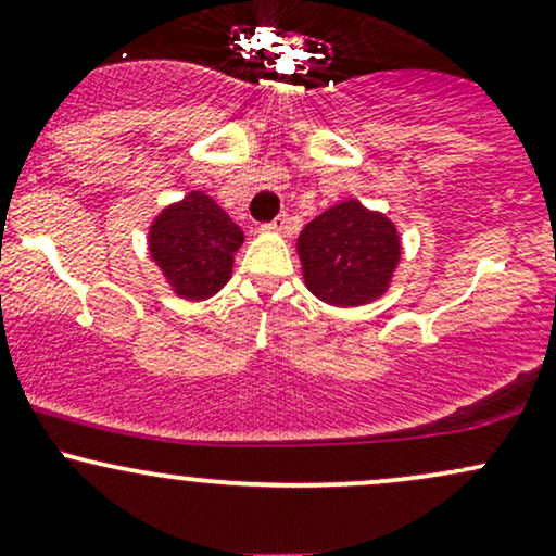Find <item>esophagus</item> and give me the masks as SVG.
I'll return each instance as SVG.
<instances>
[{"mask_svg":"<svg viewBox=\"0 0 556 556\" xmlns=\"http://www.w3.org/2000/svg\"><path fill=\"white\" fill-rule=\"evenodd\" d=\"M287 225H290V219H287V214H279L277 219L269 222V225H264L266 232H285Z\"/></svg>","mask_w":556,"mask_h":556,"instance_id":"obj_1","label":"esophagus"}]
</instances>
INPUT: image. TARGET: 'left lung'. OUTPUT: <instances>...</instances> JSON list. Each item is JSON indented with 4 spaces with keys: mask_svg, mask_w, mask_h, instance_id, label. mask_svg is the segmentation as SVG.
<instances>
[{
    "mask_svg": "<svg viewBox=\"0 0 556 556\" xmlns=\"http://www.w3.org/2000/svg\"><path fill=\"white\" fill-rule=\"evenodd\" d=\"M298 258L305 287L321 303L358 308L389 292L402 261V238L387 214L348 198L303 227Z\"/></svg>",
    "mask_w": 556,
    "mask_h": 556,
    "instance_id": "8db88e82",
    "label": "left lung"
}]
</instances>
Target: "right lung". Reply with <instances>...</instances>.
<instances>
[{
	"label": "right lung",
	"mask_w": 556,
	"mask_h": 556,
	"mask_svg": "<svg viewBox=\"0 0 556 556\" xmlns=\"http://www.w3.org/2000/svg\"><path fill=\"white\" fill-rule=\"evenodd\" d=\"M242 229L203 190L169 203L149 227V256L177 298H214L232 277Z\"/></svg>",
	"instance_id": "add662e5"
}]
</instances>
